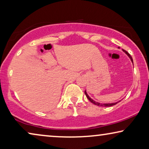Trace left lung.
<instances>
[{"instance_id":"8db88e82","label":"left lung","mask_w":149,"mask_h":149,"mask_svg":"<svg viewBox=\"0 0 149 149\" xmlns=\"http://www.w3.org/2000/svg\"><path fill=\"white\" fill-rule=\"evenodd\" d=\"M118 48H119V47H118ZM123 50V52H125L126 54L127 55V56L129 57L130 58V60H131V61H132V62L133 63V59H132V56H130V55L128 54V53L126 52V51H125V50H123V49H122ZM85 95H86V97H87V99L89 100V101L91 102V103H93V104H95V105H97V106H99V107H112V106H114V105H115V104H117L119 102H120L121 100H119V102H113V103H107V104H100V102H95V101H94L93 100V99H91L90 97L89 96V95L87 94V91H86V90L85 91Z\"/></svg>"}]
</instances>
